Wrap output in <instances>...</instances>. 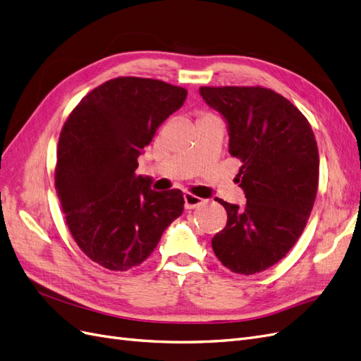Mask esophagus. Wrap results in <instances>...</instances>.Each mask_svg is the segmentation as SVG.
Returning a JSON list of instances; mask_svg holds the SVG:
<instances>
[{"label":"esophagus","instance_id":"esophagus-1","mask_svg":"<svg viewBox=\"0 0 361 361\" xmlns=\"http://www.w3.org/2000/svg\"><path fill=\"white\" fill-rule=\"evenodd\" d=\"M183 199H185V207H187V209H194V207H197L199 204L203 203V199L197 197V195H194L191 192H185Z\"/></svg>","mask_w":361,"mask_h":361}]
</instances>
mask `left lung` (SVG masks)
<instances>
[{"mask_svg":"<svg viewBox=\"0 0 361 361\" xmlns=\"http://www.w3.org/2000/svg\"><path fill=\"white\" fill-rule=\"evenodd\" d=\"M199 92L224 118L247 199L244 206L218 200L227 224L212 238L214 253L236 274H256L286 256L309 220L319 179L314 134L297 106L264 87Z\"/></svg>","mask_w":361,"mask_h":361,"instance_id":"1","label":"left lung"}]
</instances>
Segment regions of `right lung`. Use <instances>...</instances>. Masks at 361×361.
I'll return each mask as SVG.
<instances>
[{
    "label": "right lung",
    "instance_id": "1",
    "mask_svg": "<svg viewBox=\"0 0 361 361\" xmlns=\"http://www.w3.org/2000/svg\"><path fill=\"white\" fill-rule=\"evenodd\" d=\"M158 80L120 76L96 87L64 123L56 188L75 243L96 264L128 271L152 255L183 212L180 190H152L138 157L187 99Z\"/></svg>",
    "mask_w": 361,
    "mask_h": 361
}]
</instances>
